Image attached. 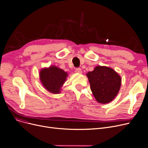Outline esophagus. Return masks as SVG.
Here are the masks:
<instances>
[{"label":"esophagus","instance_id":"esophagus-1","mask_svg":"<svg viewBox=\"0 0 148 148\" xmlns=\"http://www.w3.org/2000/svg\"><path fill=\"white\" fill-rule=\"evenodd\" d=\"M75 72L77 73H82V70L80 68H76L75 69Z\"/></svg>","mask_w":148,"mask_h":148}]
</instances>
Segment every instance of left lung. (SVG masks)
I'll use <instances>...</instances> for the list:
<instances>
[{"label": "left lung", "mask_w": 148, "mask_h": 148, "mask_svg": "<svg viewBox=\"0 0 148 148\" xmlns=\"http://www.w3.org/2000/svg\"><path fill=\"white\" fill-rule=\"evenodd\" d=\"M91 90L97 101L106 104L115 99L121 85V77L114 69L97 66L86 74Z\"/></svg>", "instance_id": "8db88e82"}]
</instances>
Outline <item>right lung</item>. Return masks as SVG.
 I'll use <instances>...</instances> for the list:
<instances>
[{
    "mask_svg": "<svg viewBox=\"0 0 148 148\" xmlns=\"http://www.w3.org/2000/svg\"><path fill=\"white\" fill-rule=\"evenodd\" d=\"M68 74L63 69L56 66L42 69L39 72V79L44 88L53 94H59L66 81Z\"/></svg>",
    "mask_w": 148,
    "mask_h": 148,
    "instance_id": "obj_1",
    "label": "right lung"
}]
</instances>
